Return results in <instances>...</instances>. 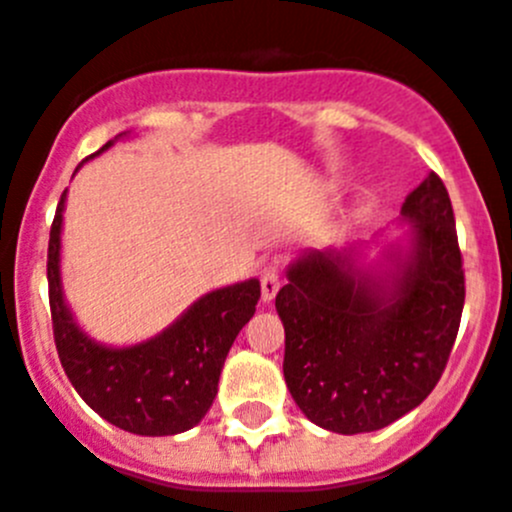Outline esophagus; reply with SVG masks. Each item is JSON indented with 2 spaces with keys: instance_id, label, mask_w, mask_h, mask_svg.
<instances>
[{
  "instance_id": "34e87169",
  "label": "esophagus",
  "mask_w": 512,
  "mask_h": 512,
  "mask_svg": "<svg viewBox=\"0 0 512 512\" xmlns=\"http://www.w3.org/2000/svg\"><path fill=\"white\" fill-rule=\"evenodd\" d=\"M279 287H282V279H279L277 269H264V274H261V300L264 302L274 300Z\"/></svg>"
}]
</instances>
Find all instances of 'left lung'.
I'll return each mask as SVG.
<instances>
[{"instance_id":"8db88e82","label":"left lung","mask_w":512,"mask_h":512,"mask_svg":"<svg viewBox=\"0 0 512 512\" xmlns=\"http://www.w3.org/2000/svg\"><path fill=\"white\" fill-rule=\"evenodd\" d=\"M408 243L364 264V243L305 251L287 266L277 312L284 379L325 431L354 436L418 408L441 379L464 310L449 192L428 174L402 202Z\"/></svg>"}]
</instances>
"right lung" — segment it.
I'll return each mask as SVG.
<instances>
[{"label":"right lung","instance_id":"1","mask_svg":"<svg viewBox=\"0 0 512 512\" xmlns=\"http://www.w3.org/2000/svg\"><path fill=\"white\" fill-rule=\"evenodd\" d=\"M115 140L104 143L94 156L107 151ZM63 207L66 192L58 202L48 241V297L63 372L81 400L122 431L138 436L189 431L210 410L225 356L256 312L259 279L212 289L148 341L120 348L104 346L79 328L63 297Z\"/></svg>","mask_w":512,"mask_h":512}]
</instances>
